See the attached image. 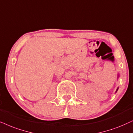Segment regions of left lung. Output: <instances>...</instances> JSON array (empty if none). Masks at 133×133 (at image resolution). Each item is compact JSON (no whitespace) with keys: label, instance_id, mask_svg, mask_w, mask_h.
<instances>
[{"label":"left lung","instance_id":"obj_1","mask_svg":"<svg viewBox=\"0 0 133 133\" xmlns=\"http://www.w3.org/2000/svg\"><path fill=\"white\" fill-rule=\"evenodd\" d=\"M118 77H119V74H118ZM118 88L117 89V91H116V92H117V91H118Z\"/></svg>","mask_w":133,"mask_h":133}]
</instances>
